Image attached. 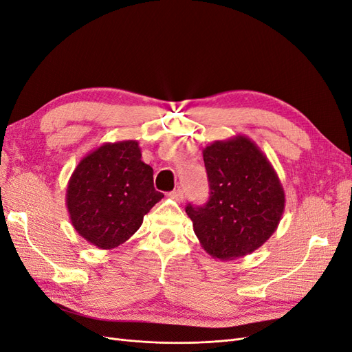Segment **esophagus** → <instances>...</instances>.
Listing matches in <instances>:
<instances>
[{
    "instance_id": "34e87169",
    "label": "esophagus",
    "mask_w": 352,
    "mask_h": 352,
    "mask_svg": "<svg viewBox=\"0 0 352 352\" xmlns=\"http://www.w3.org/2000/svg\"><path fill=\"white\" fill-rule=\"evenodd\" d=\"M168 197L170 198H173V199H176L177 202H180V201H184V189L182 188H177V189H173L172 192H168Z\"/></svg>"
}]
</instances>
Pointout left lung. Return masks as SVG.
Masks as SVG:
<instances>
[{
	"label": "left lung",
	"instance_id": "obj_1",
	"mask_svg": "<svg viewBox=\"0 0 352 352\" xmlns=\"http://www.w3.org/2000/svg\"><path fill=\"white\" fill-rule=\"evenodd\" d=\"M204 164L210 197L185 207L204 250L220 260L257 250L278 228L285 208L279 177L248 138L208 145Z\"/></svg>",
	"mask_w": 352,
	"mask_h": 352
}]
</instances>
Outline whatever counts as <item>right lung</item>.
Returning a JSON list of instances; mask_svg holds the SVG:
<instances>
[{"mask_svg": "<svg viewBox=\"0 0 352 352\" xmlns=\"http://www.w3.org/2000/svg\"><path fill=\"white\" fill-rule=\"evenodd\" d=\"M163 197L154 188L153 167L141 162L138 142L123 141L82 160L69 182L67 208L79 235L111 250L140 229Z\"/></svg>", "mask_w": 352, "mask_h": 352, "instance_id": "add662e5", "label": "right lung"}]
</instances>
